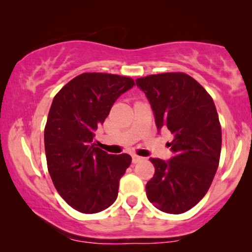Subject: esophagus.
Returning a JSON list of instances; mask_svg holds the SVG:
<instances>
[{
    "label": "esophagus",
    "mask_w": 252,
    "mask_h": 252,
    "mask_svg": "<svg viewBox=\"0 0 252 252\" xmlns=\"http://www.w3.org/2000/svg\"><path fill=\"white\" fill-rule=\"evenodd\" d=\"M131 158H132V163H137V162H140V161L143 160V158H141V156H138V155H132Z\"/></svg>",
    "instance_id": "1"
}]
</instances>
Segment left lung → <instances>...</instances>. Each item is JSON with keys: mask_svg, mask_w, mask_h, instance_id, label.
Segmentation results:
<instances>
[{"mask_svg": "<svg viewBox=\"0 0 252 252\" xmlns=\"http://www.w3.org/2000/svg\"><path fill=\"white\" fill-rule=\"evenodd\" d=\"M154 112L158 131L169 130V160L150 158L155 174L146 185L147 198L162 212L180 215L195 206L209 190L219 164L221 128L213 99L185 73L138 78Z\"/></svg>", "mask_w": 252, "mask_h": 252, "instance_id": "left-lung-1", "label": "left lung"}]
</instances>
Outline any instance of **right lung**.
I'll use <instances>...</instances> for the list:
<instances>
[{"mask_svg": "<svg viewBox=\"0 0 252 252\" xmlns=\"http://www.w3.org/2000/svg\"><path fill=\"white\" fill-rule=\"evenodd\" d=\"M134 85L128 77L83 73L52 102L45 128L48 172L58 193L79 212H100L117 199L131 156L110 155L92 140L117 98Z\"/></svg>", "mask_w": 252, "mask_h": 252, "instance_id": "obj_1", "label": "right lung"}]
</instances>
